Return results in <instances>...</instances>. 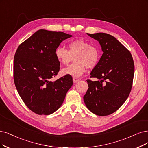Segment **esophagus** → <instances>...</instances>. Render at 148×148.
<instances>
[{"label":"esophagus","instance_id":"34e87169","mask_svg":"<svg viewBox=\"0 0 148 148\" xmlns=\"http://www.w3.org/2000/svg\"><path fill=\"white\" fill-rule=\"evenodd\" d=\"M73 80L74 83H77V82H78L80 80L79 79L75 78V77H74V78L73 79Z\"/></svg>","mask_w":148,"mask_h":148}]
</instances>
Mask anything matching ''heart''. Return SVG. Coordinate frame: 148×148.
I'll return each instance as SVG.
<instances>
[{"mask_svg":"<svg viewBox=\"0 0 148 148\" xmlns=\"http://www.w3.org/2000/svg\"><path fill=\"white\" fill-rule=\"evenodd\" d=\"M58 61L64 65L68 64L73 57L75 63L62 70L64 75L79 77L84 74L86 68H92L97 64L100 59V51L96 46L84 39H77L68 43V50L62 46H58L55 51Z\"/></svg>","mask_w":148,"mask_h":148,"instance_id":"obj_1","label":"heart"}]
</instances>
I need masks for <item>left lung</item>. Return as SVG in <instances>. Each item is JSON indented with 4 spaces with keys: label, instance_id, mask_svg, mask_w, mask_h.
<instances>
[{
    "label": "left lung",
    "instance_id": "left-lung-1",
    "mask_svg": "<svg viewBox=\"0 0 148 148\" xmlns=\"http://www.w3.org/2000/svg\"><path fill=\"white\" fill-rule=\"evenodd\" d=\"M99 42L103 54L87 80L88 90L84 96L86 107L99 116L110 114L126 101L132 88L134 63L130 52L116 38L105 34H87Z\"/></svg>",
    "mask_w": 148,
    "mask_h": 148
}]
</instances>
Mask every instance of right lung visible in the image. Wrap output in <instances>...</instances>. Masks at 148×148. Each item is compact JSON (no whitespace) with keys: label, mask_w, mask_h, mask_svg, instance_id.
<instances>
[{"label":"right lung","mask_w":148,"mask_h":148,"mask_svg":"<svg viewBox=\"0 0 148 148\" xmlns=\"http://www.w3.org/2000/svg\"><path fill=\"white\" fill-rule=\"evenodd\" d=\"M72 35L40 29L19 46L14 57L16 88L25 104L38 114H51L61 107L73 78L66 75L52 81L60 70L55 56L60 43Z\"/></svg>","instance_id":"1"}]
</instances>
